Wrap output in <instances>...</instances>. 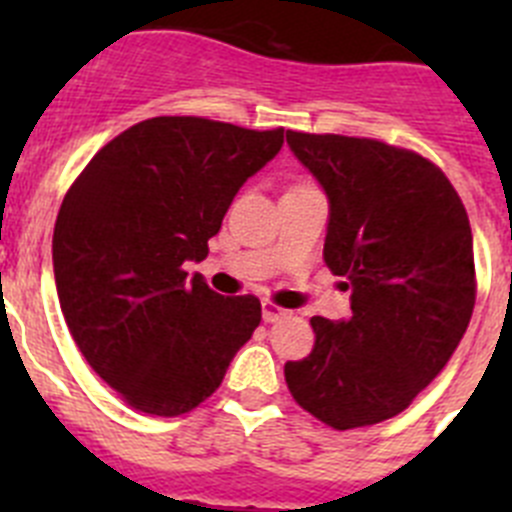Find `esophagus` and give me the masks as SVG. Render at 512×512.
I'll list each match as a JSON object with an SVG mask.
<instances>
[{"instance_id":"esophagus-1","label":"esophagus","mask_w":512,"mask_h":512,"mask_svg":"<svg viewBox=\"0 0 512 512\" xmlns=\"http://www.w3.org/2000/svg\"><path fill=\"white\" fill-rule=\"evenodd\" d=\"M261 315H264V323H277V320L287 318L289 310H284V307H277L274 302L264 300L261 302Z\"/></svg>"}]
</instances>
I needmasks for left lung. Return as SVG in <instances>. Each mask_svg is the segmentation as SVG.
<instances>
[{
  "label": "left lung",
  "instance_id": "8db88e82",
  "mask_svg": "<svg viewBox=\"0 0 512 512\" xmlns=\"http://www.w3.org/2000/svg\"><path fill=\"white\" fill-rule=\"evenodd\" d=\"M328 197L323 259L351 318H312L315 346L284 364L300 408L348 431L395 418L436 379L474 310L472 228L428 158L382 140L287 130Z\"/></svg>",
  "mask_w": 512,
  "mask_h": 512
}]
</instances>
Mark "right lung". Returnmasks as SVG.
<instances>
[{
  "label": "right lung",
  "instance_id": "right-lung-1",
  "mask_svg": "<svg viewBox=\"0 0 512 512\" xmlns=\"http://www.w3.org/2000/svg\"><path fill=\"white\" fill-rule=\"evenodd\" d=\"M282 143L284 128L151 117L110 140L63 197V318L89 366L140 413L197 408L259 328L256 297L217 295L187 264L207 259L238 189Z\"/></svg>",
  "mask_w": 512,
  "mask_h": 512
}]
</instances>
